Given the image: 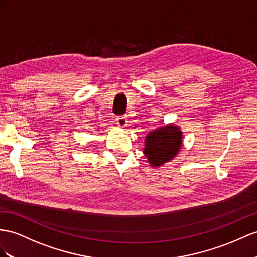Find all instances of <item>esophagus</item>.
<instances>
[{
  "label": "esophagus",
  "mask_w": 257,
  "mask_h": 257,
  "mask_svg": "<svg viewBox=\"0 0 257 257\" xmlns=\"http://www.w3.org/2000/svg\"><path fill=\"white\" fill-rule=\"evenodd\" d=\"M116 122H117V124H118V126H119L120 128H124V127L127 126L128 120H127L126 117H117V118H116Z\"/></svg>",
  "instance_id": "34e87169"
}]
</instances>
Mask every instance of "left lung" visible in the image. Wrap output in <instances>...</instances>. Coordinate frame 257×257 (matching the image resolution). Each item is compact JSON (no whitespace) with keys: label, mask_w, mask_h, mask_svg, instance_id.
Instances as JSON below:
<instances>
[{"label":"left lung","mask_w":257,"mask_h":257,"mask_svg":"<svg viewBox=\"0 0 257 257\" xmlns=\"http://www.w3.org/2000/svg\"><path fill=\"white\" fill-rule=\"evenodd\" d=\"M183 135L180 127L168 123L151 130L144 139L143 154L153 168H159L173 161L182 147Z\"/></svg>","instance_id":"8db88e82"}]
</instances>
